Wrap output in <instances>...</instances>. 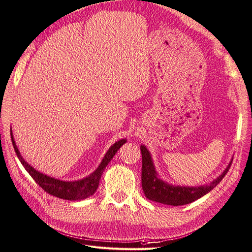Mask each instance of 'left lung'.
<instances>
[{"instance_id":"left-lung-1","label":"left lung","mask_w":252,"mask_h":252,"mask_svg":"<svg viewBox=\"0 0 252 252\" xmlns=\"http://www.w3.org/2000/svg\"><path fill=\"white\" fill-rule=\"evenodd\" d=\"M140 149L141 154H142V176L141 179H142V189L145 197L149 200L158 202V203L172 206L189 204L210 192L228 173L233 160L231 159L223 172L207 185L197 187L175 186L160 179L147 147L145 145H141Z\"/></svg>"}]
</instances>
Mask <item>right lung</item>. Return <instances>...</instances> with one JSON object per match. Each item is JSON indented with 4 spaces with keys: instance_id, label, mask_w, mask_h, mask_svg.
Here are the masks:
<instances>
[{
    "instance_id": "obj_1",
    "label": "right lung",
    "mask_w": 252,
    "mask_h": 252,
    "mask_svg": "<svg viewBox=\"0 0 252 252\" xmlns=\"http://www.w3.org/2000/svg\"><path fill=\"white\" fill-rule=\"evenodd\" d=\"M10 137L11 142H13L14 149L16 154L21 161L22 165L28 171V173L33 177V180L38 184V185L54 197L63 199V200H69V201H80L84 200L91 195H93L97 190L98 184H99L101 174L103 173V170L106 169L108 163L111 161V159L114 157L115 153L120 150V147L127 142L126 139H121L118 142H115L109 147L108 152L106 153L105 157L102 158L101 162L98 165V168L94 171L93 173L83 177L81 180L78 181H62L59 179H54V177L49 176L39 172L36 169H34L29 162L24 160V158L21 156L19 150L16 145L14 134L11 132L10 128Z\"/></svg>"
}]
</instances>
